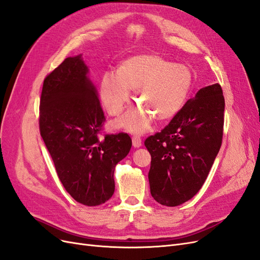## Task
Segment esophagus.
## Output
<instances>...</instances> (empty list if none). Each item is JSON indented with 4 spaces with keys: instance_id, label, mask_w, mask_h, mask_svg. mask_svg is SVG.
<instances>
[{
    "instance_id": "34e87169",
    "label": "esophagus",
    "mask_w": 260,
    "mask_h": 260,
    "mask_svg": "<svg viewBox=\"0 0 260 260\" xmlns=\"http://www.w3.org/2000/svg\"><path fill=\"white\" fill-rule=\"evenodd\" d=\"M132 141H133V146L135 148H139L142 145L141 144V138L139 136H133Z\"/></svg>"
}]
</instances>
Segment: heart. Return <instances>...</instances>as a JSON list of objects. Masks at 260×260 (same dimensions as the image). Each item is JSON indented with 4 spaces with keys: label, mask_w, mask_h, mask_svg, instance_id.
<instances>
[{
    "label": "heart",
    "mask_w": 260,
    "mask_h": 260,
    "mask_svg": "<svg viewBox=\"0 0 260 260\" xmlns=\"http://www.w3.org/2000/svg\"><path fill=\"white\" fill-rule=\"evenodd\" d=\"M193 81L186 64L173 63L154 54H141L127 58L118 72H107L100 82V97L111 115H119L131 99V89H136V102L141 107L127 112L118 122L119 126L133 133L149 128L157 121L173 119L185 105Z\"/></svg>",
    "instance_id": "b5f03b06"
}]
</instances>
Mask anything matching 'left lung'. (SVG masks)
Here are the masks:
<instances>
[{"label":"left lung","mask_w":260,"mask_h":260,"mask_svg":"<svg viewBox=\"0 0 260 260\" xmlns=\"http://www.w3.org/2000/svg\"><path fill=\"white\" fill-rule=\"evenodd\" d=\"M224 98L221 86L201 88L169 125L145 140L151 154L148 174L152 198L178 206L202 188L222 142Z\"/></svg>","instance_id":"1"}]
</instances>
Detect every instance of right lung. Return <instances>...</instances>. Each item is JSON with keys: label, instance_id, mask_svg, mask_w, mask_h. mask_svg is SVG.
Here are the masks:
<instances>
[{"label": "right lung", "instance_id": "1", "mask_svg": "<svg viewBox=\"0 0 260 260\" xmlns=\"http://www.w3.org/2000/svg\"><path fill=\"white\" fill-rule=\"evenodd\" d=\"M81 56L68 57L46 75L40 99V134L66 191L86 206L114 192L115 165L126 156V133L100 137L105 114Z\"/></svg>", "mask_w": 260, "mask_h": 260}]
</instances>
